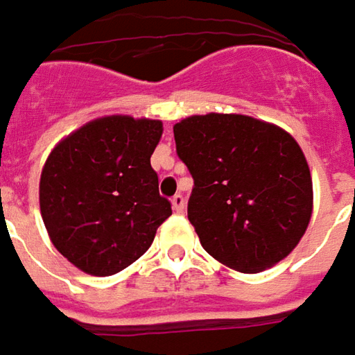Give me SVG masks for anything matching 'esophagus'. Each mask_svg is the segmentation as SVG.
I'll return each mask as SVG.
<instances>
[{"mask_svg":"<svg viewBox=\"0 0 355 355\" xmlns=\"http://www.w3.org/2000/svg\"><path fill=\"white\" fill-rule=\"evenodd\" d=\"M171 204H173V209H175L177 214H182V211H184V198H182V194H177V196H173Z\"/></svg>","mask_w":355,"mask_h":355,"instance_id":"34e87169","label":"esophagus"}]
</instances>
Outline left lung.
Listing matches in <instances>:
<instances>
[{
    "instance_id": "left-lung-1",
    "label": "left lung",
    "mask_w": 355,
    "mask_h": 355,
    "mask_svg": "<svg viewBox=\"0 0 355 355\" xmlns=\"http://www.w3.org/2000/svg\"><path fill=\"white\" fill-rule=\"evenodd\" d=\"M173 132L194 178L188 219L206 252L245 274L286 259L313 214V180L297 141L245 114L188 116Z\"/></svg>"
}]
</instances>
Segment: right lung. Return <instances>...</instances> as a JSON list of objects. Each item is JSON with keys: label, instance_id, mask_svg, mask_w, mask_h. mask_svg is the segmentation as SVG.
Here are the masks:
<instances>
[{"label": "right lung", "instance_id": "obj_1", "mask_svg": "<svg viewBox=\"0 0 355 355\" xmlns=\"http://www.w3.org/2000/svg\"><path fill=\"white\" fill-rule=\"evenodd\" d=\"M161 120L114 114L58 144L40 175V214L52 245L91 276H112L151 247L173 214L151 155Z\"/></svg>", "mask_w": 355, "mask_h": 355}]
</instances>
